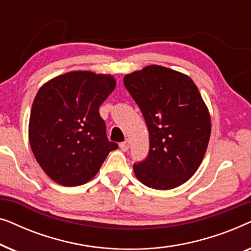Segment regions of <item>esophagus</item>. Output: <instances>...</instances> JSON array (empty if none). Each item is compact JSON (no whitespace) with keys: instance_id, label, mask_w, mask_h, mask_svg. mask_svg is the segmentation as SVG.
<instances>
[{"instance_id":"obj_1","label":"esophagus","mask_w":251,"mask_h":251,"mask_svg":"<svg viewBox=\"0 0 251 251\" xmlns=\"http://www.w3.org/2000/svg\"><path fill=\"white\" fill-rule=\"evenodd\" d=\"M129 140H125V142L120 144V147H121V150L123 151V152H126V151L129 150Z\"/></svg>"}]
</instances>
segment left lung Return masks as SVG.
<instances>
[{
  "instance_id": "obj_1",
  "label": "left lung",
  "mask_w": 251,
  "mask_h": 251,
  "mask_svg": "<svg viewBox=\"0 0 251 251\" xmlns=\"http://www.w3.org/2000/svg\"><path fill=\"white\" fill-rule=\"evenodd\" d=\"M150 133L149 155L133 164L136 177L155 190H171L195 174L210 138L209 111L194 82L151 65L123 78Z\"/></svg>"
}]
</instances>
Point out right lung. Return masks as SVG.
I'll return each instance as SVG.
<instances>
[{
	"mask_svg": "<svg viewBox=\"0 0 251 251\" xmlns=\"http://www.w3.org/2000/svg\"><path fill=\"white\" fill-rule=\"evenodd\" d=\"M115 85L112 75L74 71L37 91L29 116V144L41 168L57 184H85L118 149L107 139L99 115V106Z\"/></svg>",
	"mask_w": 251,
	"mask_h": 251,
	"instance_id": "right-lung-1",
	"label": "right lung"
}]
</instances>
